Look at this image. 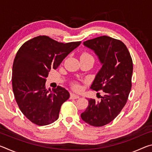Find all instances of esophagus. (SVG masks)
I'll return each mask as SVG.
<instances>
[{"label": "esophagus", "instance_id": "34e87169", "mask_svg": "<svg viewBox=\"0 0 152 152\" xmlns=\"http://www.w3.org/2000/svg\"><path fill=\"white\" fill-rule=\"evenodd\" d=\"M79 96L78 95H77V94H74V93H71V94H70V99H79Z\"/></svg>", "mask_w": 152, "mask_h": 152}]
</instances>
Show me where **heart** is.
Masks as SVG:
<instances>
[{
  "label": "heart",
  "instance_id": "b5f03b06",
  "mask_svg": "<svg viewBox=\"0 0 152 152\" xmlns=\"http://www.w3.org/2000/svg\"><path fill=\"white\" fill-rule=\"evenodd\" d=\"M80 58H92L91 55H90L89 53H83L81 55V57Z\"/></svg>",
  "mask_w": 152,
  "mask_h": 152
}]
</instances>
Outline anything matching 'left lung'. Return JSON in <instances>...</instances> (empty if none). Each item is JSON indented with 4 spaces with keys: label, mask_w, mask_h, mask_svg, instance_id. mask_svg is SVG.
I'll return each instance as SVG.
<instances>
[{
    "label": "left lung",
    "mask_w": 152,
    "mask_h": 152,
    "mask_svg": "<svg viewBox=\"0 0 152 152\" xmlns=\"http://www.w3.org/2000/svg\"><path fill=\"white\" fill-rule=\"evenodd\" d=\"M83 45L94 51L102 66L91 88L101 90L104 95L100 101L88 99V105L81 118L90 125L101 127L111 122L127 102L132 88L133 61L124 43L108 36L88 40Z\"/></svg>",
    "instance_id": "1"
}]
</instances>
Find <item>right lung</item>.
Segmentation results:
<instances>
[{
	"label": "right lung",
	"instance_id": "1",
	"mask_svg": "<svg viewBox=\"0 0 152 152\" xmlns=\"http://www.w3.org/2000/svg\"><path fill=\"white\" fill-rule=\"evenodd\" d=\"M80 43H60L40 35L18 50L12 66V91L20 111L32 123L47 125L58 119L61 104L70 93L61 86L52 91L46 89V78Z\"/></svg>",
	"mask_w": 152,
	"mask_h": 152
}]
</instances>
